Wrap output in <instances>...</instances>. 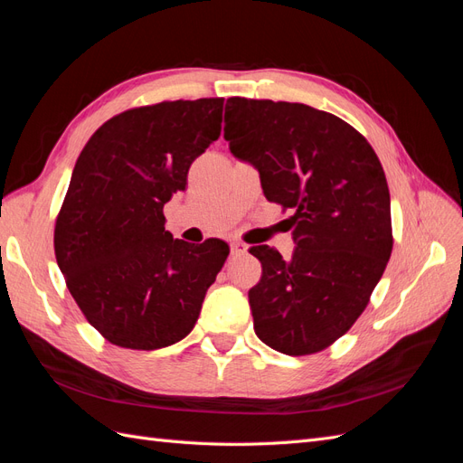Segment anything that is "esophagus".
<instances>
[{"label":"esophagus","mask_w":463,"mask_h":463,"mask_svg":"<svg viewBox=\"0 0 463 463\" xmlns=\"http://www.w3.org/2000/svg\"><path fill=\"white\" fill-rule=\"evenodd\" d=\"M232 253L233 255H243L247 253V245L243 241H232Z\"/></svg>","instance_id":"esophagus-1"}]
</instances>
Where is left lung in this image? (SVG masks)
Returning <instances> with one entry per match:
<instances>
[{"label": "left lung", "mask_w": 463, "mask_h": 463, "mask_svg": "<svg viewBox=\"0 0 463 463\" xmlns=\"http://www.w3.org/2000/svg\"><path fill=\"white\" fill-rule=\"evenodd\" d=\"M223 121L232 154L257 167L264 197L293 210L289 260L250 247L262 264L249 289L255 332L279 354L322 352L365 311L394 245L381 160L352 125L305 104L233 96Z\"/></svg>", "instance_id": "1"}]
</instances>
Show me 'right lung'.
<instances>
[{"label":"right lung","instance_id":"obj_1","mask_svg":"<svg viewBox=\"0 0 463 463\" xmlns=\"http://www.w3.org/2000/svg\"><path fill=\"white\" fill-rule=\"evenodd\" d=\"M222 108L223 98L131 108L79 154L53 249L67 289L109 344L150 352L184 340L230 255L220 240L191 245L164 228V204L220 137Z\"/></svg>","mask_w":463,"mask_h":463}]
</instances>
